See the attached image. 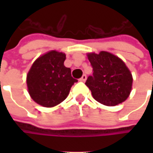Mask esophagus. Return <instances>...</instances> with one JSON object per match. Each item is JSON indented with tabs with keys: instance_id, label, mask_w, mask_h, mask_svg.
Masks as SVG:
<instances>
[{
	"instance_id": "obj_1",
	"label": "esophagus",
	"mask_w": 153,
	"mask_h": 153,
	"mask_svg": "<svg viewBox=\"0 0 153 153\" xmlns=\"http://www.w3.org/2000/svg\"><path fill=\"white\" fill-rule=\"evenodd\" d=\"M86 80H87V76H86L85 74H84V75H83V76H82L80 78V81H81V82H85Z\"/></svg>"
}]
</instances>
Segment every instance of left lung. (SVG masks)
Wrapping results in <instances>:
<instances>
[{
    "label": "left lung",
    "instance_id": "1",
    "mask_svg": "<svg viewBox=\"0 0 153 153\" xmlns=\"http://www.w3.org/2000/svg\"><path fill=\"white\" fill-rule=\"evenodd\" d=\"M87 56L94 73L88 77L85 84L94 99L107 106L124 102L131 93L133 84L132 73L125 63L106 51L88 53Z\"/></svg>",
    "mask_w": 153,
    "mask_h": 153
}]
</instances>
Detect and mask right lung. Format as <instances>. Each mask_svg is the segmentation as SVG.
Here are the masks:
<instances>
[{
	"instance_id": "1",
	"label": "right lung",
	"mask_w": 153,
	"mask_h": 153,
	"mask_svg": "<svg viewBox=\"0 0 153 153\" xmlns=\"http://www.w3.org/2000/svg\"><path fill=\"white\" fill-rule=\"evenodd\" d=\"M65 53L56 50L47 52L34 61L26 76L30 96L38 105L53 107L64 101L77 80L71 69L65 66Z\"/></svg>"
}]
</instances>
